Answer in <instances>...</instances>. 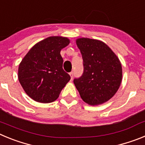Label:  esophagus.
Returning <instances> with one entry per match:
<instances>
[{
    "instance_id": "obj_1",
    "label": "esophagus",
    "mask_w": 145,
    "mask_h": 145,
    "mask_svg": "<svg viewBox=\"0 0 145 145\" xmlns=\"http://www.w3.org/2000/svg\"><path fill=\"white\" fill-rule=\"evenodd\" d=\"M70 77H71V79H72V78H73V75H74L73 72H70Z\"/></svg>"
}]
</instances>
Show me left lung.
<instances>
[{"instance_id": "8db88e82", "label": "left lung", "mask_w": 145, "mask_h": 145, "mask_svg": "<svg viewBox=\"0 0 145 145\" xmlns=\"http://www.w3.org/2000/svg\"><path fill=\"white\" fill-rule=\"evenodd\" d=\"M76 43L84 60V72L73 80L80 97L91 105L107 102L117 92L122 80L118 58L98 40L79 38Z\"/></svg>"}]
</instances>
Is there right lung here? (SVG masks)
Instances as JSON below:
<instances>
[{
  "label": "right lung",
  "mask_w": 145,
  "mask_h": 145,
  "mask_svg": "<svg viewBox=\"0 0 145 145\" xmlns=\"http://www.w3.org/2000/svg\"><path fill=\"white\" fill-rule=\"evenodd\" d=\"M70 40L48 37L29 50L19 66L18 78L26 93L33 100L50 103L59 96L70 76L62 68L60 52Z\"/></svg>",
  "instance_id": "right-lung-1"
}]
</instances>
